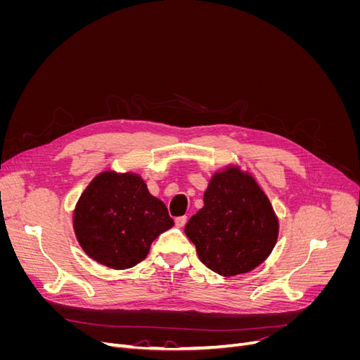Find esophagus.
Masks as SVG:
<instances>
[{"label": "esophagus", "mask_w": 360, "mask_h": 360, "mask_svg": "<svg viewBox=\"0 0 360 360\" xmlns=\"http://www.w3.org/2000/svg\"><path fill=\"white\" fill-rule=\"evenodd\" d=\"M186 222H188V216H179V217H176V225L179 228H183Z\"/></svg>", "instance_id": "1"}]
</instances>
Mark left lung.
<instances>
[{"label":"left lung","instance_id":"1","mask_svg":"<svg viewBox=\"0 0 360 360\" xmlns=\"http://www.w3.org/2000/svg\"><path fill=\"white\" fill-rule=\"evenodd\" d=\"M197 254L222 276L248 274L274 250L279 221L252 174L238 165L216 171L204 192V205L184 226Z\"/></svg>","mask_w":360,"mask_h":360}]
</instances>
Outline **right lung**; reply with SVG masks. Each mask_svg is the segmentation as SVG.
Segmentation results:
<instances>
[{
	"mask_svg": "<svg viewBox=\"0 0 360 360\" xmlns=\"http://www.w3.org/2000/svg\"><path fill=\"white\" fill-rule=\"evenodd\" d=\"M172 225L167 205L132 171L97 174L73 210V230L84 252L115 270L143 261L155 238Z\"/></svg>",
	"mask_w": 360,
	"mask_h": 360,
	"instance_id": "obj_1",
	"label": "right lung"
}]
</instances>
